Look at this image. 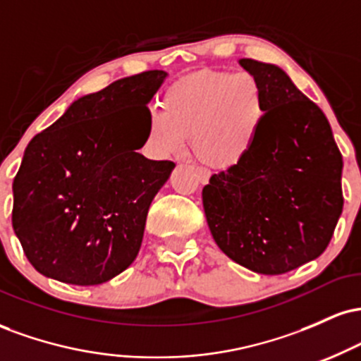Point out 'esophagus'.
I'll return each instance as SVG.
<instances>
[{
  "label": "esophagus",
  "mask_w": 361,
  "mask_h": 361,
  "mask_svg": "<svg viewBox=\"0 0 361 361\" xmlns=\"http://www.w3.org/2000/svg\"><path fill=\"white\" fill-rule=\"evenodd\" d=\"M195 173H197V178L200 183H209V178H210V171L205 168H195Z\"/></svg>",
  "instance_id": "1"
}]
</instances>
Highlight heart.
Segmentation results:
<instances>
[{
    "mask_svg": "<svg viewBox=\"0 0 361 361\" xmlns=\"http://www.w3.org/2000/svg\"><path fill=\"white\" fill-rule=\"evenodd\" d=\"M164 111L147 117V151L157 157L180 154L190 137L193 154L217 169L243 163L255 147L268 114V98L255 74L204 69L173 82Z\"/></svg>",
    "mask_w": 361,
    "mask_h": 361,
    "instance_id": "heart-1",
    "label": "heart"
}]
</instances>
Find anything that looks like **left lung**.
Here are the masks:
<instances>
[{
	"label": "left lung",
	"mask_w": 361,
	"mask_h": 361,
	"mask_svg": "<svg viewBox=\"0 0 361 361\" xmlns=\"http://www.w3.org/2000/svg\"><path fill=\"white\" fill-rule=\"evenodd\" d=\"M268 114L250 156L210 176L202 202L215 243L235 263L281 275L321 256L343 212V157L326 115L279 66L241 59Z\"/></svg>",
	"instance_id": "1"
}]
</instances>
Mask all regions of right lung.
<instances>
[{
	"instance_id": "add662e5",
	"label": "right lung",
	"mask_w": 361,
	"mask_h": 361,
	"mask_svg": "<svg viewBox=\"0 0 361 361\" xmlns=\"http://www.w3.org/2000/svg\"><path fill=\"white\" fill-rule=\"evenodd\" d=\"M164 78L154 69L114 81L28 142L11 222L39 273L100 285L135 259L149 205L175 168L135 152L146 144L147 103Z\"/></svg>"
}]
</instances>
